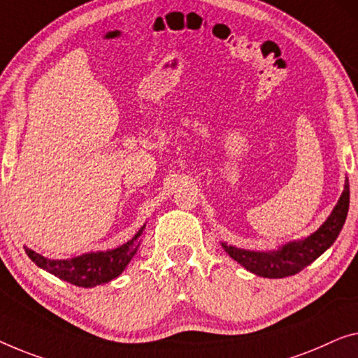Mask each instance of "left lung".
<instances>
[{"label":"left lung","mask_w":358,"mask_h":358,"mask_svg":"<svg viewBox=\"0 0 358 358\" xmlns=\"http://www.w3.org/2000/svg\"><path fill=\"white\" fill-rule=\"evenodd\" d=\"M348 212L349 180L345 178L344 191L333 212L323 222V225L312 234H308L307 238L294 239V241L282 244L275 250H249L230 246L227 243L220 244L233 260H236L250 273L264 276V278H285V276L299 273L307 265H310L313 260H317L324 250L331 248V244L343 230Z\"/></svg>","instance_id":"8db88e82"}]
</instances>
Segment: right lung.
<instances>
[{"instance_id":"add662e5","label":"right lung","mask_w":358,"mask_h":358,"mask_svg":"<svg viewBox=\"0 0 358 358\" xmlns=\"http://www.w3.org/2000/svg\"><path fill=\"white\" fill-rule=\"evenodd\" d=\"M145 227L146 223L130 241H127L119 248L87 252L72 259H48L27 246L24 249L27 255L31 259V262H35V265H38L40 268L46 270L48 273L71 282V285L94 287L117 278L125 270V266L130 264L133 255L140 248Z\"/></svg>"}]
</instances>
